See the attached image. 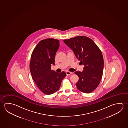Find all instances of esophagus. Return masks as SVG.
Wrapping results in <instances>:
<instances>
[{
    "label": "esophagus",
    "mask_w": 128,
    "mask_h": 128,
    "mask_svg": "<svg viewBox=\"0 0 128 128\" xmlns=\"http://www.w3.org/2000/svg\"><path fill=\"white\" fill-rule=\"evenodd\" d=\"M66 74L67 76H70V74H73V73L72 72H66Z\"/></svg>",
    "instance_id": "1"
}]
</instances>
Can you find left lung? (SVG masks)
<instances>
[{"mask_svg":"<svg viewBox=\"0 0 128 128\" xmlns=\"http://www.w3.org/2000/svg\"><path fill=\"white\" fill-rule=\"evenodd\" d=\"M84 66L82 72L74 73L78 76L76 87L81 92L89 94L98 86L103 74L104 61L101 50L91 38L78 36L63 40Z\"/></svg>","mask_w":128,"mask_h":128,"instance_id":"obj_1","label":"left lung"}]
</instances>
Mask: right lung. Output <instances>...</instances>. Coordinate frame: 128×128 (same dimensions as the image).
I'll list each match as a JSON object with an SVG mask.
<instances>
[{"label":"right lung","instance_id":"1","mask_svg":"<svg viewBox=\"0 0 128 128\" xmlns=\"http://www.w3.org/2000/svg\"><path fill=\"white\" fill-rule=\"evenodd\" d=\"M59 46V40L47 38L39 42L32 54L30 64L32 77L39 90L47 95L56 92L66 76L64 72L51 69L52 65H55V56Z\"/></svg>","mask_w":128,"mask_h":128}]
</instances>
